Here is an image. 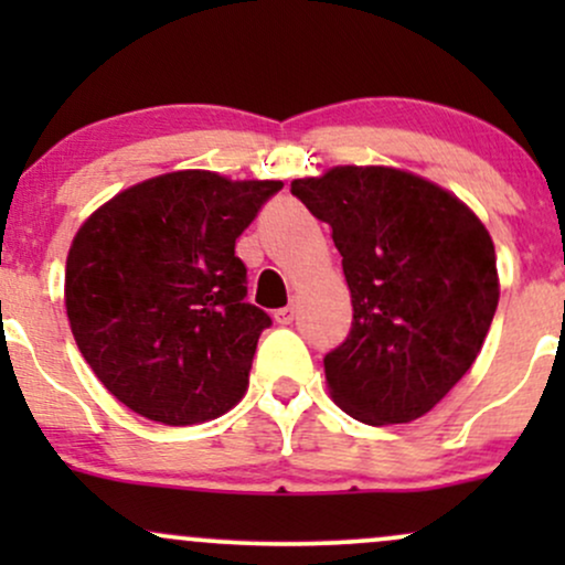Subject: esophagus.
I'll return each mask as SVG.
<instances>
[{"instance_id": "obj_1", "label": "esophagus", "mask_w": 565, "mask_h": 565, "mask_svg": "<svg viewBox=\"0 0 565 565\" xmlns=\"http://www.w3.org/2000/svg\"><path fill=\"white\" fill-rule=\"evenodd\" d=\"M295 305H287V308H281V310H276V323H281V327H287V323H291L295 321Z\"/></svg>"}]
</instances>
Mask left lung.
<instances>
[{"label":"left lung","mask_w":565,"mask_h":565,"mask_svg":"<svg viewBox=\"0 0 565 565\" xmlns=\"http://www.w3.org/2000/svg\"><path fill=\"white\" fill-rule=\"evenodd\" d=\"M291 193L332 228L353 302L348 340L323 359L334 404L377 427L425 417L494 319L489 231L451 191L395 167H332Z\"/></svg>","instance_id":"8db88e82"}]
</instances>
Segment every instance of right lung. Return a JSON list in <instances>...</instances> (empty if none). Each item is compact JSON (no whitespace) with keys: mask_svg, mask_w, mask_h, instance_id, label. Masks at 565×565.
Instances as JSON below:
<instances>
[{"mask_svg":"<svg viewBox=\"0 0 565 565\" xmlns=\"http://www.w3.org/2000/svg\"><path fill=\"white\" fill-rule=\"evenodd\" d=\"M281 180L178 170L97 206L66 257V313L95 377L161 425H199L244 398L268 313L244 302L236 238Z\"/></svg>","mask_w":565,"mask_h":565,"instance_id":"1","label":"right lung"}]
</instances>
